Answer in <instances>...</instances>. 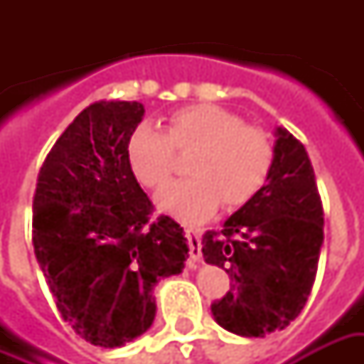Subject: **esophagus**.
<instances>
[{
    "label": "esophagus",
    "mask_w": 364,
    "mask_h": 364,
    "mask_svg": "<svg viewBox=\"0 0 364 364\" xmlns=\"http://www.w3.org/2000/svg\"><path fill=\"white\" fill-rule=\"evenodd\" d=\"M185 236L189 240V255H191V261L195 263V261H200V236H203V232L200 230H195V228H187L185 230Z\"/></svg>",
    "instance_id": "34e87169"
}]
</instances>
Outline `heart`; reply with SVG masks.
<instances>
[{"label":"heart","mask_w":364,"mask_h":364,"mask_svg":"<svg viewBox=\"0 0 364 364\" xmlns=\"http://www.w3.org/2000/svg\"><path fill=\"white\" fill-rule=\"evenodd\" d=\"M195 151L189 179L173 183L158 206L183 222H200L218 208L250 203L267 181L273 144L265 130L244 124L236 112L213 103L187 105L166 120V130L138 127L128 140V164L148 189L166 187L175 171V152Z\"/></svg>","instance_id":"heart-1"}]
</instances>
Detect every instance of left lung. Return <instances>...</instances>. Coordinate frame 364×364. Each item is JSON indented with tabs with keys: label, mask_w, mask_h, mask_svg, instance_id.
I'll return each mask as SVG.
<instances>
[{
	"label": "left lung",
	"mask_w": 364,
	"mask_h": 364,
	"mask_svg": "<svg viewBox=\"0 0 364 364\" xmlns=\"http://www.w3.org/2000/svg\"><path fill=\"white\" fill-rule=\"evenodd\" d=\"M277 142L267 185L203 236L206 263L232 279L214 300V320L232 333L265 337L302 312L312 292L323 244V206L308 151L287 128Z\"/></svg>",
	"instance_id": "1"
}]
</instances>
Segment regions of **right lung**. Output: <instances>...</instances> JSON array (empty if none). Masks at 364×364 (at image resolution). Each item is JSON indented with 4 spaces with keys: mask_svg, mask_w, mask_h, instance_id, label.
Masks as SVG:
<instances>
[{
    "mask_svg": "<svg viewBox=\"0 0 364 364\" xmlns=\"http://www.w3.org/2000/svg\"><path fill=\"white\" fill-rule=\"evenodd\" d=\"M136 101H97L64 130L36 179L33 245L60 316L85 341L120 347L156 318L154 287L189 257L183 228L150 220L128 164Z\"/></svg>",
    "mask_w": 364,
    "mask_h": 364,
    "instance_id": "1",
    "label": "right lung"
}]
</instances>
